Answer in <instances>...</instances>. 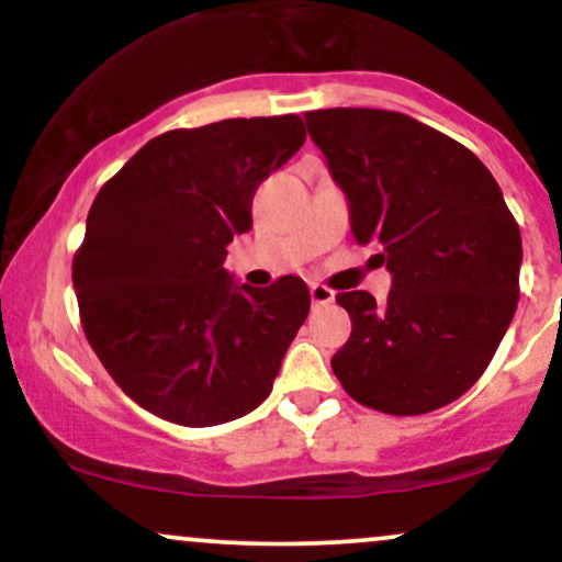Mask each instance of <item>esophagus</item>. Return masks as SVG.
Wrapping results in <instances>:
<instances>
[{
    "mask_svg": "<svg viewBox=\"0 0 562 562\" xmlns=\"http://www.w3.org/2000/svg\"><path fill=\"white\" fill-rule=\"evenodd\" d=\"M308 293H312V303L314 306H327V303L335 301V293L327 285H319V282H312V288H308Z\"/></svg>",
    "mask_w": 562,
    "mask_h": 562,
    "instance_id": "34e87169",
    "label": "esophagus"
}]
</instances>
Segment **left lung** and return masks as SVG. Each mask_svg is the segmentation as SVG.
Here are the masks:
<instances>
[{
	"label": "left lung",
	"mask_w": 562,
	"mask_h": 562,
	"mask_svg": "<svg viewBox=\"0 0 562 562\" xmlns=\"http://www.w3.org/2000/svg\"><path fill=\"white\" fill-rule=\"evenodd\" d=\"M359 245H378L385 303L338 293L351 338L333 372L353 402L425 415L460 398L505 338L520 295V229L492 171L465 145L404 113H306Z\"/></svg>",
	"instance_id": "obj_1"
}]
</instances>
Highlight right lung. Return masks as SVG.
<instances>
[{
	"instance_id": "right-lung-1",
	"label": "right lung",
	"mask_w": 562,
	"mask_h": 562,
	"mask_svg": "<svg viewBox=\"0 0 562 562\" xmlns=\"http://www.w3.org/2000/svg\"><path fill=\"white\" fill-rule=\"evenodd\" d=\"M303 139L299 115L173 128L97 192L74 256L81 327L142 409L209 428L272 393L308 288L293 274L237 285L224 256L254 224L259 184Z\"/></svg>"
}]
</instances>
